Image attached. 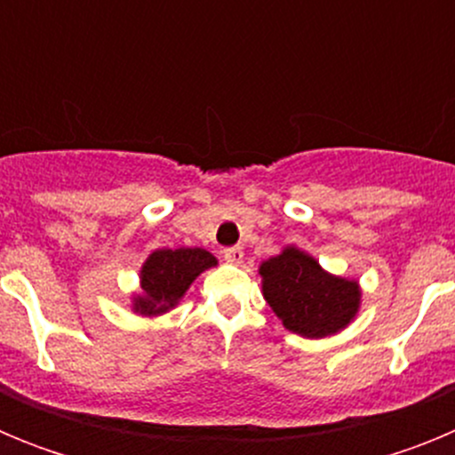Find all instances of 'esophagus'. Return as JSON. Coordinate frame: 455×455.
Wrapping results in <instances>:
<instances>
[{"instance_id": "1", "label": "esophagus", "mask_w": 455, "mask_h": 455, "mask_svg": "<svg viewBox=\"0 0 455 455\" xmlns=\"http://www.w3.org/2000/svg\"><path fill=\"white\" fill-rule=\"evenodd\" d=\"M223 257L228 262H241L243 259V251L239 246H230V248H223Z\"/></svg>"}]
</instances>
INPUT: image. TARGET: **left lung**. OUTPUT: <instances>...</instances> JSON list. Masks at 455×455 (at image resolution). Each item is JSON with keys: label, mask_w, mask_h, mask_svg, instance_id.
Instances as JSON below:
<instances>
[{"label": "left lung", "mask_w": 455, "mask_h": 455, "mask_svg": "<svg viewBox=\"0 0 455 455\" xmlns=\"http://www.w3.org/2000/svg\"><path fill=\"white\" fill-rule=\"evenodd\" d=\"M264 299L283 319L284 328L319 339L341 331L360 305L357 283L328 275L319 264L296 248L271 257L259 267Z\"/></svg>", "instance_id": "1"}]
</instances>
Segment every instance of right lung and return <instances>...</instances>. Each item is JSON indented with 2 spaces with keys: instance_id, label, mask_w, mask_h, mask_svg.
Instances as JSON below:
<instances>
[{
  "instance_id": "1",
  "label": "right lung",
  "mask_w": 455,
  "mask_h": 455,
  "mask_svg": "<svg viewBox=\"0 0 455 455\" xmlns=\"http://www.w3.org/2000/svg\"><path fill=\"white\" fill-rule=\"evenodd\" d=\"M216 257L203 248H178V251H156L148 257L140 268V289L134 303L140 315H159L178 305L188 284L204 271L214 267Z\"/></svg>"
}]
</instances>
